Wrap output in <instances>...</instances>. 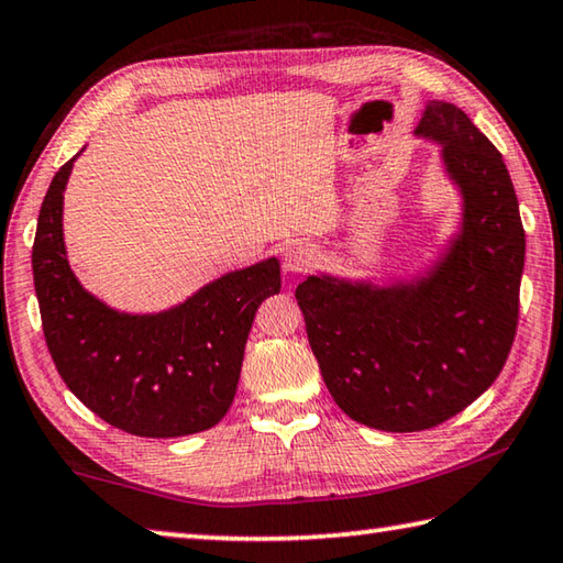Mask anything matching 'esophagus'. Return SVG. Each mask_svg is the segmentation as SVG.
Masks as SVG:
<instances>
[{"instance_id":"obj_1","label":"esophagus","mask_w":563,"mask_h":563,"mask_svg":"<svg viewBox=\"0 0 563 563\" xmlns=\"http://www.w3.org/2000/svg\"><path fill=\"white\" fill-rule=\"evenodd\" d=\"M316 247L308 243H292L283 253V265L288 273H308L316 265Z\"/></svg>"}]
</instances>
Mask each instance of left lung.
Listing matches in <instances>:
<instances>
[{
    "mask_svg": "<svg viewBox=\"0 0 563 563\" xmlns=\"http://www.w3.org/2000/svg\"><path fill=\"white\" fill-rule=\"evenodd\" d=\"M415 139L440 146L460 221L405 275H308L295 290L338 407L383 432H419L462 412L499 377L519 316L523 238L504 158L470 117L430 99Z\"/></svg>",
    "mask_w": 563,
    "mask_h": 563,
    "instance_id": "obj_1",
    "label": "left lung"
}]
</instances>
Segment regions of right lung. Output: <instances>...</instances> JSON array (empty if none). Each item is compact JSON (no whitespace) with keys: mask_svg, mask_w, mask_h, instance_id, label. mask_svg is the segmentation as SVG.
Wrapping results in <instances>:
<instances>
[{"mask_svg":"<svg viewBox=\"0 0 563 563\" xmlns=\"http://www.w3.org/2000/svg\"><path fill=\"white\" fill-rule=\"evenodd\" d=\"M81 151L52 178L32 247L54 365L93 415L123 432L166 440L211 430L233 405L255 312L280 292V263L271 255L223 273L156 312L111 308L84 288L66 255L64 190Z\"/></svg>","mask_w":563,"mask_h":563,"instance_id":"add662e5","label":"right lung"}]
</instances>
